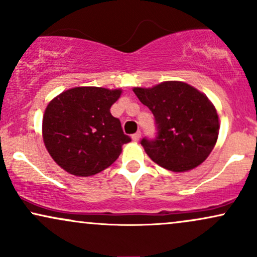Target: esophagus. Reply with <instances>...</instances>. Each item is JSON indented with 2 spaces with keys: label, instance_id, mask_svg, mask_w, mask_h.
Masks as SVG:
<instances>
[{
  "label": "esophagus",
  "instance_id": "esophagus-1",
  "mask_svg": "<svg viewBox=\"0 0 257 257\" xmlns=\"http://www.w3.org/2000/svg\"><path fill=\"white\" fill-rule=\"evenodd\" d=\"M140 138H141V132H137L135 134L132 135V139L134 141H139V140H140Z\"/></svg>",
  "mask_w": 257,
  "mask_h": 257
}]
</instances>
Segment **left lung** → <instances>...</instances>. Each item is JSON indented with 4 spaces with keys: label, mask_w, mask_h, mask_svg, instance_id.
Here are the masks:
<instances>
[{
    "label": "left lung",
    "mask_w": 257,
    "mask_h": 257,
    "mask_svg": "<svg viewBox=\"0 0 257 257\" xmlns=\"http://www.w3.org/2000/svg\"><path fill=\"white\" fill-rule=\"evenodd\" d=\"M133 90L151 110L157 124V137L141 140L147 156L176 173L203 163L213 151L220 129L216 108L206 95L178 81Z\"/></svg>",
    "instance_id": "obj_1"
}]
</instances>
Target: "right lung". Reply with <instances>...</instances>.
I'll return each mask as SVG.
<instances>
[{
	"label": "right lung",
	"mask_w": 257,
	"mask_h": 257,
	"mask_svg": "<svg viewBox=\"0 0 257 257\" xmlns=\"http://www.w3.org/2000/svg\"><path fill=\"white\" fill-rule=\"evenodd\" d=\"M122 90L76 87L47 106L42 135L47 151L59 167L76 176L95 175L119 157L132 140L110 108Z\"/></svg>",
	"instance_id": "1"
}]
</instances>
